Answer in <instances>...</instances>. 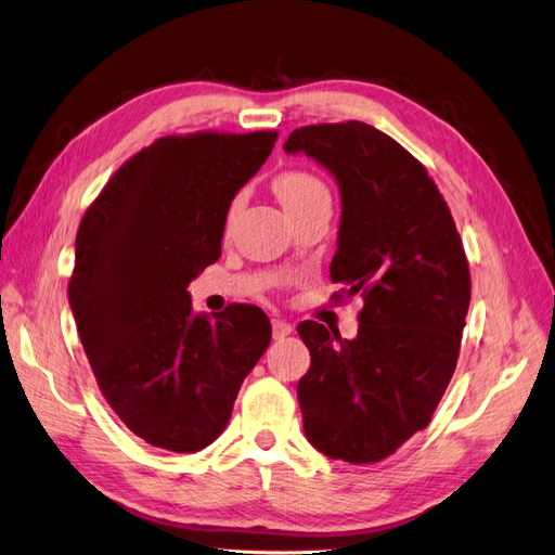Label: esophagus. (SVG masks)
<instances>
[{
  "label": "esophagus",
  "instance_id": "obj_1",
  "mask_svg": "<svg viewBox=\"0 0 555 555\" xmlns=\"http://www.w3.org/2000/svg\"><path fill=\"white\" fill-rule=\"evenodd\" d=\"M289 334H292V324H289L287 320L275 318V320H273V338H275V340H282L284 336H289Z\"/></svg>",
  "mask_w": 555,
  "mask_h": 555
}]
</instances>
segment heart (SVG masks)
Instances as JSON below:
<instances>
[{
  "label": "heart",
  "mask_w": 555,
  "mask_h": 555,
  "mask_svg": "<svg viewBox=\"0 0 555 555\" xmlns=\"http://www.w3.org/2000/svg\"><path fill=\"white\" fill-rule=\"evenodd\" d=\"M275 189V196L280 198L282 207L287 209V212H296V209H301L306 205H310L312 201L324 198L328 196V189L324 186V182L320 177H314L312 172L306 170H287L275 177L273 182ZM241 205L243 198H235L229 207V215H227V227L235 221L237 212H241Z\"/></svg>",
  "instance_id": "obj_1"
}]
</instances>
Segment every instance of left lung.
<instances>
[{
    "label": "left lung",
    "mask_w": 555,
    "mask_h": 555,
    "mask_svg": "<svg viewBox=\"0 0 555 555\" xmlns=\"http://www.w3.org/2000/svg\"><path fill=\"white\" fill-rule=\"evenodd\" d=\"M306 154L340 191L338 249L328 275L362 294L348 340L301 322L310 369L296 395L308 441L332 460L369 464L429 425L460 354L469 263L451 209L425 166L362 121L296 128Z\"/></svg>",
    "instance_id": "1"
}]
</instances>
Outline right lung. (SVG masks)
Masks as SVG:
<instances>
[{
    "label": "right lung",
    "mask_w": 555,
    "mask_h": 555,
    "mask_svg": "<svg viewBox=\"0 0 555 555\" xmlns=\"http://www.w3.org/2000/svg\"><path fill=\"white\" fill-rule=\"evenodd\" d=\"M275 140L168 134L126 160L81 219L67 287L81 346L114 413L156 448L212 443L271 343L261 308L196 314L186 287L221 257L231 201Z\"/></svg>",
    "instance_id": "add662e5"
}]
</instances>
